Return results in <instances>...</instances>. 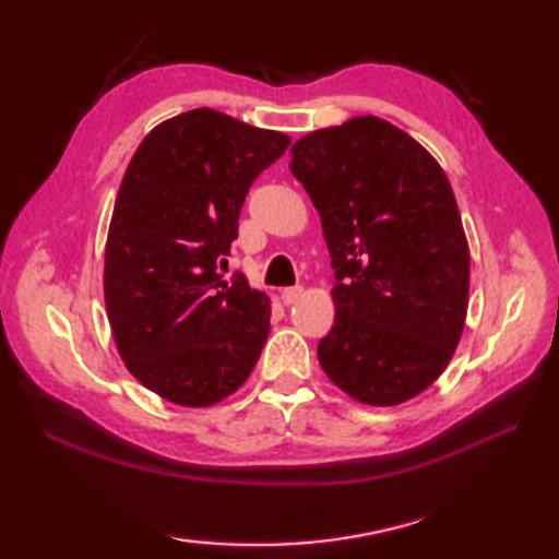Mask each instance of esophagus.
Returning <instances> with one entry per match:
<instances>
[{"instance_id": "1", "label": "esophagus", "mask_w": 559, "mask_h": 559, "mask_svg": "<svg viewBox=\"0 0 559 559\" xmlns=\"http://www.w3.org/2000/svg\"><path fill=\"white\" fill-rule=\"evenodd\" d=\"M281 298H283V302H286V305L298 302V300L302 298V286H290V288H283V290H281Z\"/></svg>"}]
</instances>
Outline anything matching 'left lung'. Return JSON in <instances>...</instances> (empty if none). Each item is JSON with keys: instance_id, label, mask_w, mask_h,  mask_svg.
Here are the masks:
<instances>
[{"instance_id": "left-lung-1", "label": "left lung", "mask_w": 559, "mask_h": 559, "mask_svg": "<svg viewBox=\"0 0 559 559\" xmlns=\"http://www.w3.org/2000/svg\"><path fill=\"white\" fill-rule=\"evenodd\" d=\"M290 153L336 278L319 362L370 406L418 396L449 365L468 307V242L444 170L372 115L307 134Z\"/></svg>"}]
</instances>
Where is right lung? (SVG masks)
<instances>
[{"instance_id": "obj_1", "label": "right lung", "mask_w": 559, "mask_h": 559, "mask_svg": "<svg viewBox=\"0 0 559 559\" xmlns=\"http://www.w3.org/2000/svg\"><path fill=\"white\" fill-rule=\"evenodd\" d=\"M288 144L199 108L153 129L124 173L105 247V305L129 372L177 406L230 396L264 348L269 298L218 269L249 187Z\"/></svg>"}]
</instances>
